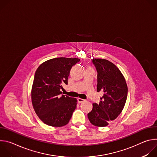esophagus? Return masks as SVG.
Returning a JSON list of instances; mask_svg holds the SVG:
<instances>
[{
	"instance_id": "esophagus-1",
	"label": "esophagus",
	"mask_w": 157,
	"mask_h": 157,
	"mask_svg": "<svg viewBox=\"0 0 157 157\" xmlns=\"http://www.w3.org/2000/svg\"><path fill=\"white\" fill-rule=\"evenodd\" d=\"M84 101H85L84 99H81V98H78V102L79 103H82V102H83Z\"/></svg>"
}]
</instances>
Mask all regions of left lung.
Listing matches in <instances>:
<instances>
[{
	"instance_id": "obj_1",
	"label": "left lung",
	"mask_w": 157,
	"mask_h": 157,
	"mask_svg": "<svg viewBox=\"0 0 157 157\" xmlns=\"http://www.w3.org/2000/svg\"><path fill=\"white\" fill-rule=\"evenodd\" d=\"M92 61L98 73L97 91L103 92V96L99 104H93L87 117L93 125L105 127L121 113L128 89L124 76L114 64L104 59L93 58Z\"/></svg>"
}]
</instances>
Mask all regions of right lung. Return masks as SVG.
Segmentation results:
<instances>
[{
	"label": "right lung",
	"mask_w": 157,
	"mask_h": 157,
	"mask_svg": "<svg viewBox=\"0 0 157 157\" xmlns=\"http://www.w3.org/2000/svg\"><path fill=\"white\" fill-rule=\"evenodd\" d=\"M78 58H55L43 63L37 68L32 89V101L40 120L52 127L68 124L76 108V98L61 95L63 84H68L72 67Z\"/></svg>",
	"instance_id": "right-lung-1"
}]
</instances>
